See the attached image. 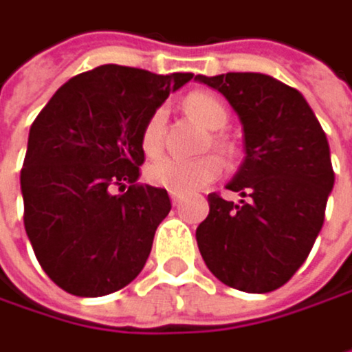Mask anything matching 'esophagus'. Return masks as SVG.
<instances>
[{
    "label": "esophagus",
    "instance_id": "esophagus-1",
    "mask_svg": "<svg viewBox=\"0 0 352 352\" xmlns=\"http://www.w3.org/2000/svg\"><path fill=\"white\" fill-rule=\"evenodd\" d=\"M170 199H172V205L174 207H178L182 203V195H178V192H170Z\"/></svg>",
    "mask_w": 352,
    "mask_h": 352
}]
</instances>
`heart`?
<instances>
[{"instance_id": "heart-1", "label": "heart", "mask_w": 352, "mask_h": 352, "mask_svg": "<svg viewBox=\"0 0 352 352\" xmlns=\"http://www.w3.org/2000/svg\"><path fill=\"white\" fill-rule=\"evenodd\" d=\"M184 108L207 129H221L228 122V110L223 102L207 91H192L184 100ZM164 126H166V112L155 110L141 135V145L147 155H155L162 151L164 145ZM223 170V162L217 155H201L195 160H184L176 155L157 157L147 166V180L153 186L166 188L170 192H195L219 178Z\"/></svg>"}]
</instances>
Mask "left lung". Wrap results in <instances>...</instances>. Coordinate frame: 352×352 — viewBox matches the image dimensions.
<instances>
[{"label": "left lung", "mask_w": 352, "mask_h": 352, "mask_svg": "<svg viewBox=\"0 0 352 352\" xmlns=\"http://www.w3.org/2000/svg\"><path fill=\"white\" fill-rule=\"evenodd\" d=\"M234 108L246 157L228 182L240 203L209 195L197 228L207 268L228 287L268 293L305 263L334 186L330 145L301 91L264 74L197 76Z\"/></svg>", "instance_id": "8db88e82"}]
</instances>
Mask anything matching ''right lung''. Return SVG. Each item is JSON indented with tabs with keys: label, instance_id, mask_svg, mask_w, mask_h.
Instances as JSON below:
<instances>
[{
	"label": "right lung",
	"instance_id": "obj_1",
	"mask_svg": "<svg viewBox=\"0 0 352 352\" xmlns=\"http://www.w3.org/2000/svg\"><path fill=\"white\" fill-rule=\"evenodd\" d=\"M190 80L100 65L63 84L32 122L20 174L24 228L63 291L108 295L143 270L172 203L166 188L137 184L141 135Z\"/></svg>",
	"mask_w": 352,
	"mask_h": 352
}]
</instances>
